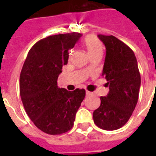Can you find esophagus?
Here are the masks:
<instances>
[{
    "instance_id": "1",
    "label": "esophagus",
    "mask_w": 156,
    "mask_h": 156,
    "mask_svg": "<svg viewBox=\"0 0 156 156\" xmlns=\"http://www.w3.org/2000/svg\"><path fill=\"white\" fill-rule=\"evenodd\" d=\"M92 94V92H90V91H88V90H87L86 91V95L87 96H90V95Z\"/></svg>"
}]
</instances>
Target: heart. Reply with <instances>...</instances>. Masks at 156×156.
Wrapping results in <instances>:
<instances>
[{"instance_id": "heart-1", "label": "heart", "mask_w": 156, "mask_h": 156, "mask_svg": "<svg viewBox=\"0 0 156 156\" xmlns=\"http://www.w3.org/2000/svg\"><path fill=\"white\" fill-rule=\"evenodd\" d=\"M83 45L90 57L97 54L102 53V44L95 36L90 35L85 37L83 40Z\"/></svg>"}]
</instances>
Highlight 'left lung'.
Here are the masks:
<instances>
[{"label":"left lung","mask_w":156,"mask_h":156,"mask_svg":"<svg viewBox=\"0 0 156 156\" xmlns=\"http://www.w3.org/2000/svg\"><path fill=\"white\" fill-rule=\"evenodd\" d=\"M105 46L102 76L108 81V94L93 112L94 122L101 129L115 130L126 124L137 103L140 75L133 51L114 36L98 35Z\"/></svg>","instance_id":"obj_1"}]
</instances>
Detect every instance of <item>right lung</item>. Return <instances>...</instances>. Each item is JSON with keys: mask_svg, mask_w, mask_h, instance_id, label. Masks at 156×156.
<instances>
[{"mask_svg": "<svg viewBox=\"0 0 156 156\" xmlns=\"http://www.w3.org/2000/svg\"><path fill=\"white\" fill-rule=\"evenodd\" d=\"M80 37L73 32L44 38L32 47L23 64L19 78L23 106L34 125L48 134L69 131L85 98L84 89L69 91L57 83L69 51Z\"/></svg>", "mask_w": 156, "mask_h": 156, "instance_id": "add662e5", "label": "right lung"}]
</instances>
